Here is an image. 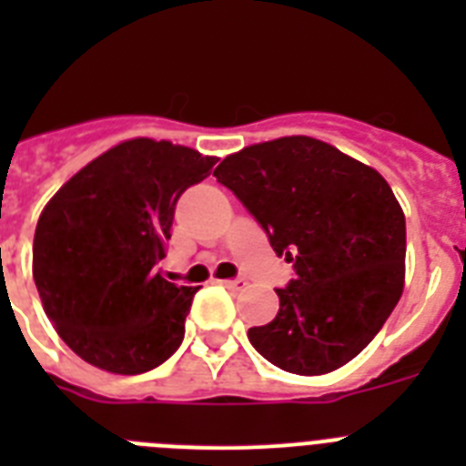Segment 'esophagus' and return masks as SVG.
<instances>
[{
    "label": "esophagus",
    "instance_id": "1",
    "mask_svg": "<svg viewBox=\"0 0 466 466\" xmlns=\"http://www.w3.org/2000/svg\"><path fill=\"white\" fill-rule=\"evenodd\" d=\"M221 284H224L226 289L230 291H242L247 287V282L242 278H236V279H221Z\"/></svg>",
    "mask_w": 466,
    "mask_h": 466
}]
</instances>
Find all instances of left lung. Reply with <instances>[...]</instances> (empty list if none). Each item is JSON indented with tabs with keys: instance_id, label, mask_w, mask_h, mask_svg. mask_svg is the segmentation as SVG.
<instances>
[{
	"instance_id": "1",
	"label": "left lung",
	"mask_w": 466,
	"mask_h": 466,
	"mask_svg": "<svg viewBox=\"0 0 466 466\" xmlns=\"http://www.w3.org/2000/svg\"><path fill=\"white\" fill-rule=\"evenodd\" d=\"M217 182L294 263L273 322L249 343L282 371L322 376L355 360L392 315L406 275V219L380 172L319 139L279 137L226 156Z\"/></svg>"
}]
</instances>
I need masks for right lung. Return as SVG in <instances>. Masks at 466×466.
I'll use <instances>...</instances> for the list:
<instances>
[{
	"instance_id": "obj_1",
	"label": "right lung",
	"mask_w": 466,
	"mask_h": 466,
	"mask_svg": "<svg viewBox=\"0 0 466 466\" xmlns=\"http://www.w3.org/2000/svg\"><path fill=\"white\" fill-rule=\"evenodd\" d=\"M214 163L166 139H127L48 200L32 275L57 336L84 361L135 376L182 345L198 287H177L154 266L166 257L177 200Z\"/></svg>"
}]
</instances>
